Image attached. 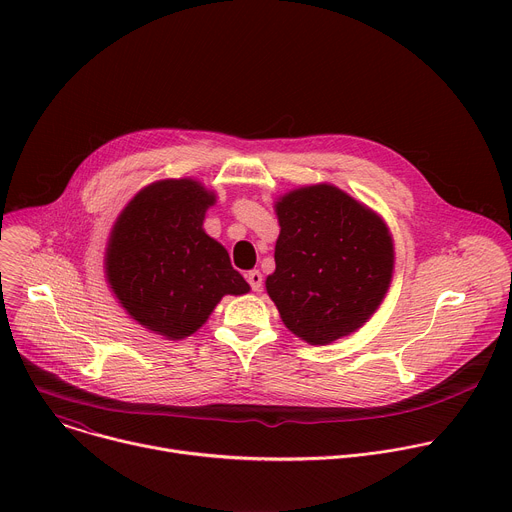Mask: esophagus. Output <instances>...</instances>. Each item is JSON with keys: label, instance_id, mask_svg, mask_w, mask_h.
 <instances>
[{"label": "esophagus", "instance_id": "esophagus-1", "mask_svg": "<svg viewBox=\"0 0 512 512\" xmlns=\"http://www.w3.org/2000/svg\"><path fill=\"white\" fill-rule=\"evenodd\" d=\"M247 281H249V285H251V289L253 291H261V287H263V275H261V271H249L247 273Z\"/></svg>", "mask_w": 512, "mask_h": 512}]
</instances>
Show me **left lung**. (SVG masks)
Masks as SVG:
<instances>
[{"label": "left lung", "mask_w": 512, "mask_h": 512, "mask_svg": "<svg viewBox=\"0 0 512 512\" xmlns=\"http://www.w3.org/2000/svg\"><path fill=\"white\" fill-rule=\"evenodd\" d=\"M273 208L279 237L265 289L285 328L314 346L356 332L383 304L395 269L383 218L332 184L289 190Z\"/></svg>", "instance_id": "8db88e82"}]
</instances>
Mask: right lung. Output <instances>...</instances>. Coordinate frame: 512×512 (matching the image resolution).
Instances as JSON below:
<instances>
[{
	"label": "right lung",
	"instance_id": "obj_1",
	"mask_svg": "<svg viewBox=\"0 0 512 512\" xmlns=\"http://www.w3.org/2000/svg\"><path fill=\"white\" fill-rule=\"evenodd\" d=\"M214 202L198 180H158L127 202L109 233L111 291L129 318L166 340L192 336L225 296L251 289L202 229Z\"/></svg>",
	"mask_w": 512,
	"mask_h": 512
}]
</instances>
